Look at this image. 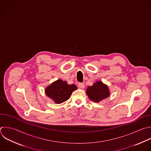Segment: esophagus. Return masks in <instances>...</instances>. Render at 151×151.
<instances>
[{
	"mask_svg": "<svg viewBox=\"0 0 151 151\" xmlns=\"http://www.w3.org/2000/svg\"><path fill=\"white\" fill-rule=\"evenodd\" d=\"M78 87H79L80 88L83 89V88H84L85 86H84V84L83 83H78Z\"/></svg>",
	"mask_w": 151,
	"mask_h": 151,
	"instance_id": "1",
	"label": "esophagus"
}]
</instances>
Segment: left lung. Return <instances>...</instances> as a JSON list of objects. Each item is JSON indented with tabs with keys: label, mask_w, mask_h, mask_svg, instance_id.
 Returning <instances> with one entry per match:
<instances>
[{
	"label": "left lung",
	"mask_w": 151,
	"mask_h": 151,
	"mask_svg": "<svg viewBox=\"0 0 151 151\" xmlns=\"http://www.w3.org/2000/svg\"><path fill=\"white\" fill-rule=\"evenodd\" d=\"M86 93L90 99L96 103H99L110 96V91L107 86L101 81H96L92 86L88 87Z\"/></svg>",
	"instance_id": "8db88e82"
}]
</instances>
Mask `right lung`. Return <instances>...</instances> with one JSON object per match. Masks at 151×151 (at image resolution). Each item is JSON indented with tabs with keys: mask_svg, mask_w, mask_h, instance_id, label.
<instances>
[{
	"mask_svg": "<svg viewBox=\"0 0 151 151\" xmlns=\"http://www.w3.org/2000/svg\"><path fill=\"white\" fill-rule=\"evenodd\" d=\"M77 88L75 84L69 85L65 81L58 80L48 86L45 91L47 96L55 103L60 104L67 100Z\"/></svg>",
	"mask_w": 151,
	"mask_h": 151,
	"instance_id": "right-lung-1",
	"label": "right lung"
}]
</instances>
